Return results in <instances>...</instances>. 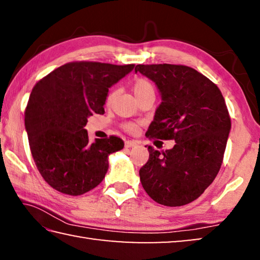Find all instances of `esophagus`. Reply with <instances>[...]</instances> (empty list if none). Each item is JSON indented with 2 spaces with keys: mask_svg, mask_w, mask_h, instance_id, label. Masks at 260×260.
<instances>
[{
  "mask_svg": "<svg viewBox=\"0 0 260 260\" xmlns=\"http://www.w3.org/2000/svg\"><path fill=\"white\" fill-rule=\"evenodd\" d=\"M136 144H138V142H136V141L128 140V141H126V142H125V147L126 148H133V147L136 146Z\"/></svg>",
  "mask_w": 260,
  "mask_h": 260,
  "instance_id": "1",
  "label": "esophagus"
}]
</instances>
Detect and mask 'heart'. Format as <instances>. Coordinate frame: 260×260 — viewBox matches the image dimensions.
Instances as JSON below:
<instances>
[{
    "instance_id": "heart-1",
    "label": "heart",
    "mask_w": 260,
    "mask_h": 260,
    "mask_svg": "<svg viewBox=\"0 0 260 260\" xmlns=\"http://www.w3.org/2000/svg\"><path fill=\"white\" fill-rule=\"evenodd\" d=\"M150 90H153V87L150 82H149L148 80H146V79H139V80H136L134 86H133V91L136 98L140 95H142L144 93H147V91H150ZM113 99V93L109 95L108 98V103H110ZM125 128L127 131H134L135 129V125L134 124H127L125 126Z\"/></svg>"
}]
</instances>
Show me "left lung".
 <instances>
[{"instance_id":"left-lung-1","label":"left lung","mask_w":260,"mask_h":260,"mask_svg":"<svg viewBox=\"0 0 260 260\" xmlns=\"http://www.w3.org/2000/svg\"><path fill=\"white\" fill-rule=\"evenodd\" d=\"M155 82L161 103L146 135L174 140L164 152L148 147L140 170L144 190L161 205H186L204 192L221 166L231 118L214 83L184 65H136L135 73Z\"/></svg>"}]
</instances>
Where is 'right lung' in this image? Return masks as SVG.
I'll use <instances>...</instances> for the list:
<instances>
[{
    "label": "right lung",
    "instance_id": "add662e5",
    "mask_svg": "<svg viewBox=\"0 0 260 260\" xmlns=\"http://www.w3.org/2000/svg\"><path fill=\"white\" fill-rule=\"evenodd\" d=\"M134 65L73 61L41 79L32 89L25 128L39 172L50 186L78 196L102 182L109 156L124 148L117 136L90 142L85 126L93 113H104L109 88Z\"/></svg>",
    "mask_w": 260,
    "mask_h": 260
}]
</instances>
